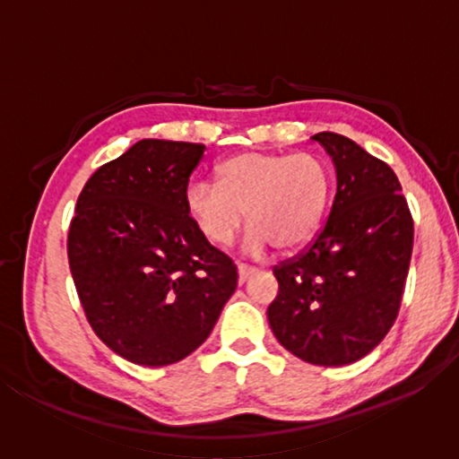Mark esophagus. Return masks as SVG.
Masks as SVG:
<instances>
[{
    "instance_id": "34e87169",
    "label": "esophagus",
    "mask_w": 459,
    "mask_h": 459,
    "mask_svg": "<svg viewBox=\"0 0 459 459\" xmlns=\"http://www.w3.org/2000/svg\"><path fill=\"white\" fill-rule=\"evenodd\" d=\"M257 273V269L255 267H247V265H238V283H245L248 277Z\"/></svg>"
}]
</instances>
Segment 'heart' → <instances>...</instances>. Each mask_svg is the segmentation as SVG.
Masks as SVG:
<instances>
[{
    "label": "heart",
    "instance_id": "b5f03b06",
    "mask_svg": "<svg viewBox=\"0 0 459 459\" xmlns=\"http://www.w3.org/2000/svg\"><path fill=\"white\" fill-rule=\"evenodd\" d=\"M328 169L312 153L243 152L216 168V184L194 182L186 211L212 245H227L245 222L243 248L259 255L304 245L320 227L328 206Z\"/></svg>",
    "mask_w": 459,
    "mask_h": 459
}]
</instances>
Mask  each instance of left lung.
Segmentation results:
<instances>
[{"instance_id": "left-lung-1", "label": "left lung", "mask_w": 459, "mask_h": 459, "mask_svg": "<svg viewBox=\"0 0 459 459\" xmlns=\"http://www.w3.org/2000/svg\"><path fill=\"white\" fill-rule=\"evenodd\" d=\"M330 155L336 196L320 235L273 269L267 320L285 351L344 367L380 344L399 314L413 251V219L397 176L344 135L312 137Z\"/></svg>"}]
</instances>
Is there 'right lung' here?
<instances>
[{
  "label": "right lung",
  "instance_id": "right-lung-1",
  "mask_svg": "<svg viewBox=\"0 0 459 459\" xmlns=\"http://www.w3.org/2000/svg\"><path fill=\"white\" fill-rule=\"evenodd\" d=\"M202 143L142 139L76 200L68 265L91 328L142 367L186 359L237 290V267L186 211Z\"/></svg>",
  "mask_w": 459,
  "mask_h": 459
}]
</instances>
